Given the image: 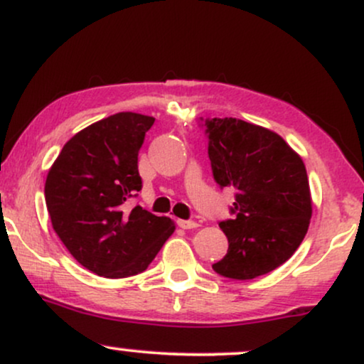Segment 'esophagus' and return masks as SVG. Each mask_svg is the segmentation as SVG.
Wrapping results in <instances>:
<instances>
[{"mask_svg": "<svg viewBox=\"0 0 364 364\" xmlns=\"http://www.w3.org/2000/svg\"><path fill=\"white\" fill-rule=\"evenodd\" d=\"M178 225L181 229H195L198 228V223H195V220H183V219H178Z\"/></svg>", "mask_w": 364, "mask_h": 364, "instance_id": "1", "label": "esophagus"}]
</instances>
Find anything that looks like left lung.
I'll use <instances>...</instances> for the list:
<instances>
[{
    "instance_id": "obj_1",
    "label": "left lung",
    "mask_w": 364,
    "mask_h": 364,
    "mask_svg": "<svg viewBox=\"0 0 364 364\" xmlns=\"http://www.w3.org/2000/svg\"><path fill=\"white\" fill-rule=\"evenodd\" d=\"M205 124L215 183L236 190L235 219L219 224L228 253L212 269L237 281L272 272L289 260L310 225L313 202L303 159L269 128L237 118Z\"/></svg>"
}]
</instances>
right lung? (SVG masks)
I'll use <instances>...</instances> for the list:
<instances>
[{
  "label": "right lung",
  "instance_id": "1",
  "mask_svg": "<svg viewBox=\"0 0 364 364\" xmlns=\"http://www.w3.org/2000/svg\"><path fill=\"white\" fill-rule=\"evenodd\" d=\"M156 118L116 112L65 144L46 178L54 232L90 272L109 279L144 272L176 225L124 202L140 191L139 150Z\"/></svg>",
  "mask_w": 364,
  "mask_h": 364
}]
</instances>
